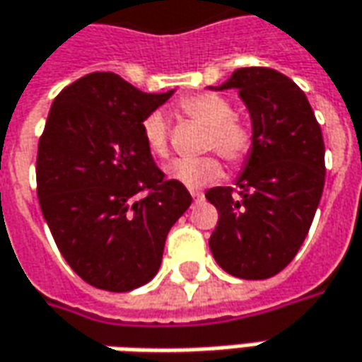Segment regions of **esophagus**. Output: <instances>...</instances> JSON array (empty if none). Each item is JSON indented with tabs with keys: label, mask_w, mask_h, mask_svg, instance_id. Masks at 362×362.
Returning a JSON list of instances; mask_svg holds the SVG:
<instances>
[{
	"label": "esophagus",
	"mask_w": 362,
	"mask_h": 362,
	"mask_svg": "<svg viewBox=\"0 0 362 362\" xmlns=\"http://www.w3.org/2000/svg\"><path fill=\"white\" fill-rule=\"evenodd\" d=\"M190 194H192V198H194V200H196V202H200L202 198H204V194H202L200 190H192Z\"/></svg>",
	"instance_id": "1"
}]
</instances>
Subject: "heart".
I'll return each mask as SVG.
<instances>
[{"label":"heart","instance_id":"obj_1","mask_svg":"<svg viewBox=\"0 0 362 362\" xmlns=\"http://www.w3.org/2000/svg\"><path fill=\"white\" fill-rule=\"evenodd\" d=\"M178 109L192 120L200 122L202 127H208L202 144L204 150H216L232 164H240L250 156L253 148L252 127L233 117L232 105L223 97L214 93H198L182 98ZM142 134L154 156H168V124L162 112H152L144 119ZM168 176L190 190H198L222 178V164L216 156L176 160L168 166Z\"/></svg>","mask_w":362,"mask_h":362}]
</instances>
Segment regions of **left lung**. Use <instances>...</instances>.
Segmentation results:
<instances>
[{
	"instance_id": "8db88e82",
	"label": "left lung",
	"mask_w": 362,
	"mask_h": 362,
	"mask_svg": "<svg viewBox=\"0 0 362 362\" xmlns=\"http://www.w3.org/2000/svg\"><path fill=\"white\" fill-rule=\"evenodd\" d=\"M212 90L235 88L250 112L253 148L230 186L206 198L220 214L214 259L233 277L267 279L299 252L325 186V144L305 93L267 67H243Z\"/></svg>"
}]
</instances>
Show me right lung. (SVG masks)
Instances as JSON below:
<instances>
[{
	"instance_id": "add662e5",
	"label": "right lung",
	"mask_w": 362,
	"mask_h": 362,
	"mask_svg": "<svg viewBox=\"0 0 362 362\" xmlns=\"http://www.w3.org/2000/svg\"><path fill=\"white\" fill-rule=\"evenodd\" d=\"M172 95L90 73L51 105L37 150V196L59 252L93 287L122 293L148 284L170 228L190 208V192L164 180L142 134L144 119Z\"/></svg>"
}]
</instances>
